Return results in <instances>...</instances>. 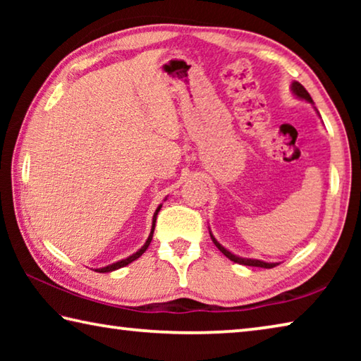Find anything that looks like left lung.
Masks as SVG:
<instances>
[{"label":"left lung","instance_id":"left-lung-1","mask_svg":"<svg viewBox=\"0 0 361 361\" xmlns=\"http://www.w3.org/2000/svg\"><path fill=\"white\" fill-rule=\"evenodd\" d=\"M291 90L293 92H295V95H298L299 99H304V100H307V102H310L312 103V97L309 95V92L307 90L304 89V85L302 84H299V82H293V85H291ZM212 235V234H210ZM212 240H213V243H215V245L218 247V250L219 252H221L226 258H229L231 261H234V262H237V264H243V266H255V267H266V269H272V267H276L279 262H264V261H259V259H247V258H239V256H235V255H232L231 252H228V250H226L223 245H219V243L216 242V239L215 237L212 235Z\"/></svg>","mask_w":361,"mask_h":361}]
</instances>
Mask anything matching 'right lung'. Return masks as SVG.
Returning <instances> with one entry per match:
<instances>
[{
  "instance_id": "right-lung-1",
  "label": "right lung",
  "mask_w": 361,
  "mask_h": 361,
  "mask_svg": "<svg viewBox=\"0 0 361 361\" xmlns=\"http://www.w3.org/2000/svg\"><path fill=\"white\" fill-rule=\"evenodd\" d=\"M161 207H162V205H159V207H157V210H156V213H154V216H152V229H151V234H149V237H148V240H146L145 245H143L142 248H140L137 253H133L132 256H129V258H126V259H122V261L113 262V264H109V266H106V267L95 269V271H97V272H111V271H116V269H119V267H124V266H127V264H130L132 261H135L137 258H140V256H142V255L146 252V248L149 247V243H151V240H152V232H154L156 218H157V213H159V210H161Z\"/></svg>"
}]
</instances>
